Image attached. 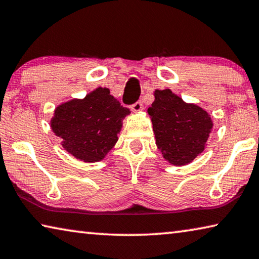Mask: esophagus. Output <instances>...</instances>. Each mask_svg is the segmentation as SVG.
I'll return each instance as SVG.
<instances>
[{
    "label": "esophagus",
    "mask_w": 259,
    "mask_h": 259,
    "mask_svg": "<svg viewBox=\"0 0 259 259\" xmlns=\"http://www.w3.org/2000/svg\"><path fill=\"white\" fill-rule=\"evenodd\" d=\"M143 108H144V106H143L142 102H136L134 105H131V111L135 112V113L140 112Z\"/></svg>",
    "instance_id": "obj_1"
}]
</instances>
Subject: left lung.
<instances>
[{"mask_svg":"<svg viewBox=\"0 0 259 259\" xmlns=\"http://www.w3.org/2000/svg\"><path fill=\"white\" fill-rule=\"evenodd\" d=\"M148 107L157 148L174 165H185L203 152L212 121L198 105L187 104L170 89L155 90Z\"/></svg>","mask_w":259,"mask_h":259,"instance_id":"1","label":"left lung"}]
</instances>
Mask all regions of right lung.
<instances>
[{"instance_id": "right-lung-1", "label": "right lung", "mask_w": 259, "mask_h": 259, "mask_svg": "<svg viewBox=\"0 0 259 259\" xmlns=\"http://www.w3.org/2000/svg\"><path fill=\"white\" fill-rule=\"evenodd\" d=\"M107 88H97L83 99L59 105L51 119V129L69 154L84 162H98L117 142L122 121L129 115Z\"/></svg>"}]
</instances>
